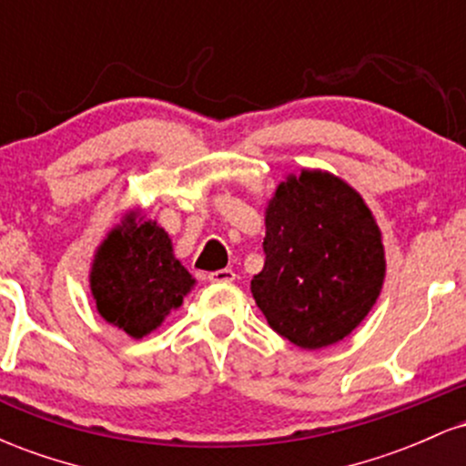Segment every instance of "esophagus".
I'll use <instances>...</instances> for the list:
<instances>
[{"mask_svg":"<svg viewBox=\"0 0 466 466\" xmlns=\"http://www.w3.org/2000/svg\"><path fill=\"white\" fill-rule=\"evenodd\" d=\"M208 280L210 282H232L237 280V274L232 269H218V271H210L208 274Z\"/></svg>","mask_w":466,"mask_h":466,"instance_id":"34e87169","label":"esophagus"}]
</instances>
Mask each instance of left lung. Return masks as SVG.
Here are the masks:
<instances>
[{
  "mask_svg": "<svg viewBox=\"0 0 466 466\" xmlns=\"http://www.w3.org/2000/svg\"><path fill=\"white\" fill-rule=\"evenodd\" d=\"M265 228L251 296L271 329L304 350L350 335L386 276L381 232L361 197L335 175L302 170L278 186Z\"/></svg>",
  "mask_w": 466,
  "mask_h": 466,
  "instance_id": "left-lung-1",
  "label": "left lung"
}]
</instances>
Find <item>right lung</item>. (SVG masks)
<instances>
[{"instance_id": "1", "label": "right lung", "mask_w": 466, "mask_h": 466, "mask_svg": "<svg viewBox=\"0 0 466 466\" xmlns=\"http://www.w3.org/2000/svg\"><path fill=\"white\" fill-rule=\"evenodd\" d=\"M96 309L127 335H148L181 307L195 278L175 258L168 234L157 223L127 218L111 229L92 267Z\"/></svg>"}]
</instances>
